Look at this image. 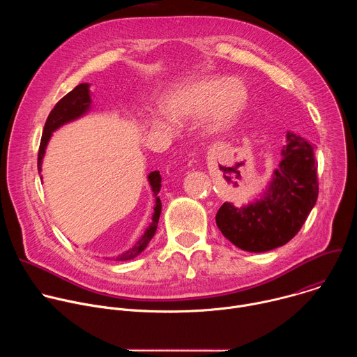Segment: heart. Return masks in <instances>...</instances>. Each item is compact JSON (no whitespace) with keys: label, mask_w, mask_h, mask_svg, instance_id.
<instances>
[{"label":"heart","mask_w":357,"mask_h":357,"mask_svg":"<svg viewBox=\"0 0 357 357\" xmlns=\"http://www.w3.org/2000/svg\"><path fill=\"white\" fill-rule=\"evenodd\" d=\"M247 103L248 89L243 80L208 75L176 86L164 98L162 112L172 123L190 121L202 116V126L208 132H220L240 119ZM166 119L160 113H151L148 124L154 131L167 134L171 131V123Z\"/></svg>","instance_id":"obj_1"}]
</instances>
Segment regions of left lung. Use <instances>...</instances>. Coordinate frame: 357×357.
Returning <instances> with one entry per match:
<instances>
[{"label":"left lung","instance_id":"8db88e82","mask_svg":"<svg viewBox=\"0 0 357 357\" xmlns=\"http://www.w3.org/2000/svg\"><path fill=\"white\" fill-rule=\"evenodd\" d=\"M315 145L287 131L282 160L261 196L241 208L226 202L216 215L222 234L250 252L287 244L302 227L318 199Z\"/></svg>","mask_w":357,"mask_h":357}]
</instances>
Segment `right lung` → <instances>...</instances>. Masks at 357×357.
<instances>
[{"mask_svg":"<svg viewBox=\"0 0 357 357\" xmlns=\"http://www.w3.org/2000/svg\"><path fill=\"white\" fill-rule=\"evenodd\" d=\"M90 107H91V97H90V84L89 83H82V84L76 86L72 91H69L63 98H61L58 101L54 110L49 113L45 127H43V134H42V139H40V145H39V154H38L39 174L42 171V160L45 157V149H46V145H47L50 137H52V132L56 131L59 127L87 114L90 112ZM148 182H149L152 193H154V196H155V206H154V213H152V222L145 229V231L139 237V240L130 250H127L123 254H119L117 257H113L116 261H127V260L135 259L138 254H141L145 250V247L148 245V243L151 241L152 237H154V234L157 231L158 220H160L161 209H162V203L158 196L160 189H161L160 171L151 172L148 175Z\"/></svg>","mask_w":357,"mask_h":357,"instance_id":"obj_1","label":"right lung"}]
</instances>
